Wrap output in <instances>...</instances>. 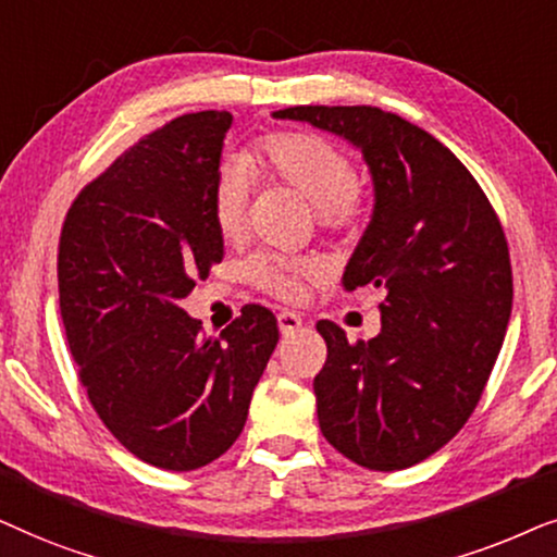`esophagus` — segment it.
I'll use <instances>...</instances> for the list:
<instances>
[{
	"instance_id": "esophagus-1",
	"label": "esophagus",
	"mask_w": 557,
	"mask_h": 557,
	"mask_svg": "<svg viewBox=\"0 0 557 557\" xmlns=\"http://www.w3.org/2000/svg\"><path fill=\"white\" fill-rule=\"evenodd\" d=\"M277 325L283 336H290V333H295L302 325V318L295 310H283V313H277Z\"/></svg>"
}]
</instances>
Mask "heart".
<instances>
[{"label": "heart", "mask_w": 557, "mask_h": 557, "mask_svg": "<svg viewBox=\"0 0 557 557\" xmlns=\"http://www.w3.org/2000/svg\"><path fill=\"white\" fill-rule=\"evenodd\" d=\"M244 166L255 177L290 185L315 209L321 226H351L364 209V190L354 177L348 154L329 139L306 132H272L257 139L244 154ZM251 183L247 171L226 162L216 173L211 190V216L221 239H239L247 226ZM247 274L262 290L293 300L306 280H315L321 267L306 257L257 255L249 259Z\"/></svg>", "instance_id": "heart-1"}]
</instances>
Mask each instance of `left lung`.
<instances>
[{"mask_svg":"<svg viewBox=\"0 0 557 557\" xmlns=\"http://www.w3.org/2000/svg\"><path fill=\"white\" fill-rule=\"evenodd\" d=\"M274 119L331 132L364 158L372 219L341 285L380 287L382 331L348 344L318 321L329 359L313 380L321 433L372 471H399L454 438L486 387L511 313L496 213L448 147L376 107H290Z\"/></svg>","mask_w":557,"mask_h":557,"instance_id":"obj_1","label":"left lung"}]
</instances>
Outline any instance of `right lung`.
Instances as JSON below:
<instances>
[{
    "mask_svg": "<svg viewBox=\"0 0 557 557\" xmlns=\"http://www.w3.org/2000/svg\"><path fill=\"white\" fill-rule=\"evenodd\" d=\"M228 111L177 116L73 201L58 247L71 354L94 410L129 454L193 471L232 448L277 346V318L247 306L201 336L181 308L224 259L211 216Z\"/></svg>",
    "mask_w": 557,
    "mask_h": 557,
    "instance_id": "right-lung-1",
    "label": "right lung"
}]
</instances>
